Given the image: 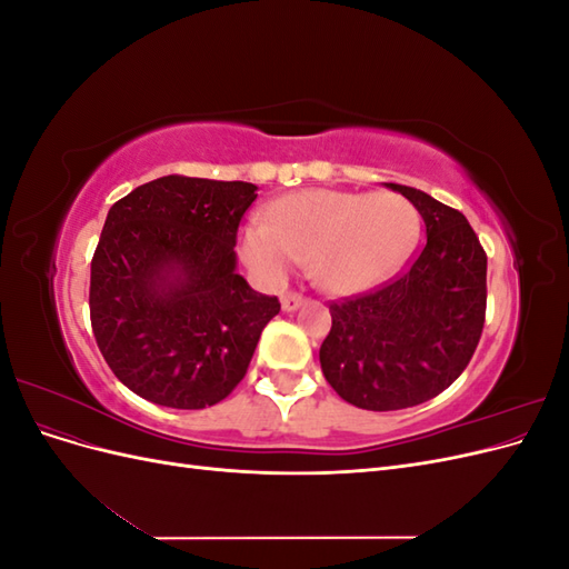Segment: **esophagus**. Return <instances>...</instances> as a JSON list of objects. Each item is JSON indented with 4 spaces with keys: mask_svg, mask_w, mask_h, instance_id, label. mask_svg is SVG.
Instances as JSON below:
<instances>
[{
    "mask_svg": "<svg viewBox=\"0 0 569 569\" xmlns=\"http://www.w3.org/2000/svg\"><path fill=\"white\" fill-rule=\"evenodd\" d=\"M306 303V299L301 295H295V291H289V295H282V308L284 311H297Z\"/></svg>",
    "mask_w": 569,
    "mask_h": 569,
    "instance_id": "obj_1",
    "label": "esophagus"
}]
</instances>
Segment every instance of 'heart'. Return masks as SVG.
I'll list each match as a JSON object with an SVG mask.
<instances>
[{"label":"heart","mask_w":569,"mask_h":569,"mask_svg":"<svg viewBox=\"0 0 569 569\" xmlns=\"http://www.w3.org/2000/svg\"><path fill=\"white\" fill-rule=\"evenodd\" d=\"M420 218L391 192L301 189L239 230V256L256 278L280 284L301 261L332 295H358L401 268L418 242Z\"/></svg>","instance_id":"b5f03b06"}]
</instances>
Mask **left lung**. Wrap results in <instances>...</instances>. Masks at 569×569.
I'll list each match as a JSON object with an SVG mask.
<instances>
[{
	"mask_svg": "<svg viewBox=\"0 0 569 569\" xmlns=\"http://www.w3.org/2000/svg\"><path fill=\"white\" fill-rule=\"evenodd\" d=\"M425 220L427 242L389 284L332 303L320 368L358 408L401 410L435 399L468 368L487 311V253L468 218L416 187L385 182Z\"/></svg>",
	"mask_w": 569,
	"mask_h": 569,
	"instance_id": "8db88e82",
	"label": "left lung"
}]
</instances>
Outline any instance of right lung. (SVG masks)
Returning <instances> with one entry per match:
<instances>
[{"instance_id":"obj_1","label":"right lung","mask_w":569,"mask_h":569,"mask_svg":"<svg viewBox=\"0 0 569 569\" xmlns=\"http://www.w3.org/2000/svg\"><path fill=\"white\" fill-rule=\"evenodd\" d=\"M256 189L166 176L111 206L92 258V332L142 399L182 410L222 401L280 313L278 297L237 272V228Z\"/></svg>"}]
</instances>
